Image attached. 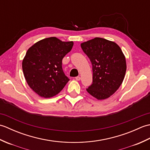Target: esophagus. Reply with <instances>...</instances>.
<instances>
[{
	"mask_svg": "<svg viewBox=\"0 0 150 150\" xmlns=\"http://www.w3.org/2000/svg\"><path fill=\"white\" fill-rule=\"evenodd\" d=\"M75 79L77 81H80L81 80V77H79V76H78V77H75Z\"/></svg>",
	"mask_w": 150,
	"mask_h": 150,
	"instance_id": "obj_1",
	"label": "esophagus"
}]
</instances>
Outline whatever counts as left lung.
<instances>
[{"label":"left lung","mask_w":150,"mask_h":150,"mask_svg":"<svg viewBox=\"0 0 150 150\" xmlns=\"http://www.w3.org/2000/svg\"><path fill=\"white\" fill-rule=\"evenodd\" d=\"M92 64L93 83L86 89L98 100L109 98L122 84L126 71L124 53L117 44L95 37L81 44Z\"/></svg>","instance_id":"1"}]
</instances>
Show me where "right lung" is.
Here are the masks:
<instances>
[{
  "mask_svg": "<svg viewBox=\"0 0 150 150\" xmlns=\"http://www.w3.org/2000/svg\"><path fill=\"white\" fill-rule=\"evenodd\" d=\"M73 46V41L49 37L28 50L22 60V70L28 86L40 97L55 96L69 81L62 70V60Z\"/></svg>",
  "mask_w": 150,
  "mask_h": 150,
  "instance_id": "obj_1",
  "label": "right lung"
}]
</instances>
